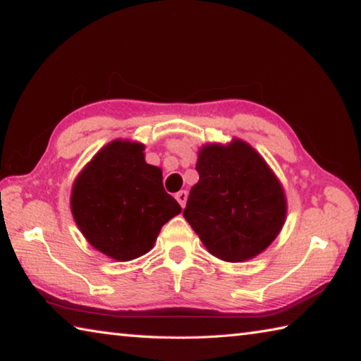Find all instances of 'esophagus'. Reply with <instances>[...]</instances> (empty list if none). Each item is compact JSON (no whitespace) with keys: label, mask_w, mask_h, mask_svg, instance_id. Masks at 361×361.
I'll return each mask as SVG.
<instances>
[{"label":"esophagus","mask_w":361,"mask_h":361,"mask_svg":"<svg viewBox=\"0 0 361 361\" xmlns=\"http://www.w3.org/2000/svg\"><path fill=\"white\" fill-rule=\"evenodd\" d=\"M175 199L178 200V203L181 205V208L186 205V200H188V192L186 191H180V192H176L175 194Z\"/></svg>","instance_id":"obj_1"}]
</instances>
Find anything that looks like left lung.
<instances>
[{
  "mask_svg": "<svg viewBox=\"0 0 361 361\" xmlns=\"http://www.w3.org/2000/svg\"><path fill=\"white\" fill-rule=\"evenodd\" d=\"M199 183L191 188L186 221L218 259H252L276 238L286 197L276 176L245 142L208 145L199 153Z\"/></svg>",
  "mask_w": 361,
  "mask_h": 361,
  "instance_id": "left-lung-1",
  "label": "left lung"
}]
</instances>
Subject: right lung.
Here are the masks:
<instances>
[{
	"label": "right lung",
	"mask_w": 361,
	"mask_h": 361,
	"mask_svg": "<svg viewBox=\"0 0 361 361\" xmlns=\"http://www.w3.org/2000/svg\"><path fill=\"white\" fill-rule=\"evenodd\" d=\"M143 145L115 140L82 170L72 188L71 209L97 251L130 260L153 247L161 227L181 212L149 166Z\"/></svg>",
	"instance_id": "1"
}]
</instances>
